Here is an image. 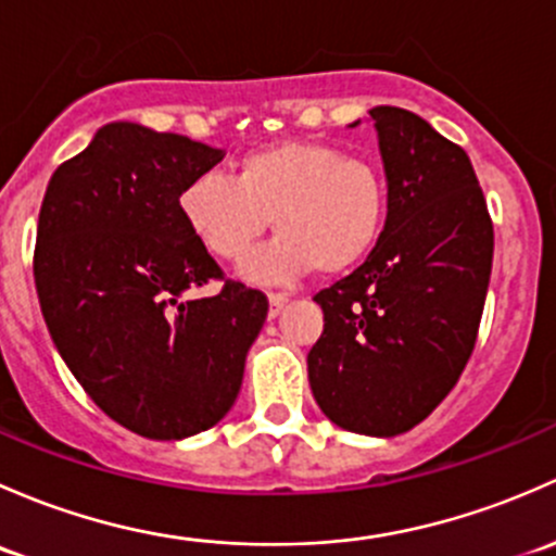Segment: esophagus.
<instances>
[{
	"mask_svg": "<svg viewBox=\"0 0 556 556\" xmlns=\"http://www.w3.org/2000/svg\"><path fill=\"white\" fill-rule=\"evenodd\" d=\"M267 300H270V311H267V316L276 318L278 313L286 307V302H289V296L280 294V291H270V294H267Z\"/></svg>",
	"mask_w": 556,
	"mask_h": 556,
	"instance_id": "1",
	"label": "esophagus"
}]
</instances>
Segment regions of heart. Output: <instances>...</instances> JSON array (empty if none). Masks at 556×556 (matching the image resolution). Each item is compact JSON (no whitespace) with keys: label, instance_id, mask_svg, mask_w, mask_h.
Wrapping results in <instances>:
<instances>
[{"label":"heart","instance_id":"heart-1","mask_svg":"<svg viewBox=\"0 0 556 556\" xmlns=\"http://www.w3.org/2000/svg\"><path fill=\"white\" fill-rule=\"evenodd\" d=\"M391 208L371 160L324 141H278L243 154L236 176L200 174L179 194L187 230L211 256L238 262L273 219L276 240L245 262L251 280L342 276L380 243Z\"/></svg>","mask_w":556,"mask_h":556}]
</instances>
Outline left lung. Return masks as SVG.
<instances>
[{
	"label": "left lung",
	"instance_id": "8db88e82",
	"mask_svg": "<svg viewBox=\"0 0 556 556\" xmlns=\"http://www.w3.org/2000/svg\"><path fill=\"white\" fill-rule=\"evenodd\" d=\"M391 208L364 265L320 289L307 353L331 422L396 437L455 388L477 345L492 270V219L473 165L415 112L375 106Z\"/></svg>",
	"mask_w": 556,
	"mask_h": 556
}]
</instances>
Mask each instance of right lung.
<instances>
[{
  "label": "right lung",
  "instance_id": "right-lung-1",
  "mask_svg": "<svg viewBox=\"0 0 556 556\" xmlns=\"http://www.w3.org/2000/svg\"><path fill=\"white\" fill-rule=\"evenodd\" d=\"M222 150L112 123L50 176L34 280L45 324L90 399L128 431L185 439L238 399L267 296L225 278L179 194ZM219 282L220 291H193Z\"/></svg>",
  "mask_w": 556,
  "mask_h": 556
}]
</instances>
